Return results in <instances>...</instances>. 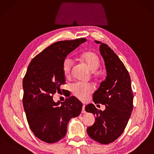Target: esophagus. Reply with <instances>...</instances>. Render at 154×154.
<instances>
[{
  "instance_id": "34e87169",
  "label": "esophagus",
  "mask_w": 154,
  "mask_h": 154,
  "mask_svg": "<svg viewBox=\"0 0 154 154\" xmlns=\"http://www.w3.org/2000/svg\"><path fill=\"white\" fill-rule=\"evenodd\" d=\"M85 106H86V105H83V106H82V113H86V110H85Z\"/></svg>"
}]
</instances>
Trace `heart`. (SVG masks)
Here are the masks:
<instances>
[{
  "label": "heart",
  "mask_w": 154,
  "mask_h": 154,
  "mask_svg": "<svg viewBox=\"0 0 154 154\" xmlns=\"http://www.w3.org/2000/svg\"><path fill=\"white\" fill-rule=\"evenodd\" d=\"M82 62L86 64L88 67L93 71L96 70L100 66V60L99 56L93 51H88L82 53L79 57ZM72 61L69 58H66L63 63V72L66 78H69L71 75ZM94 91V86L91 84H84L77 82L73 84L71 87L72 94L79 100H86L89 95Z\"/></svg>",
  "instance_id": "obj_1"
}]
</instances>
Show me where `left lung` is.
Wrapping results in <instances>:
<instances>
[{"instance_id":"8db88e82","label":"left lung","mask_w":154,"mask_h":154,"mask_svg":"<svg viewBox=\"0 0 154 154\" xmlns=\"http://www.w3.org/2000/svg\"><path fill=\"white\" fill-rule=\"evenodd\" d=\"M100 44V51L104 59L106 77L94 93L95 104L105 105L104 111L98 110L93 104L85 110L96 116L93 126L87 133L94 141L106 145L116 140L126 128L133 109V93L128 71L117 54L106 44Z\"/></svg>"}]
</instances>
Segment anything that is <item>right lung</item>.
Wrapping results in <instances>:
<instances>
[{
  "mask_svg": "<svg viewBox=\"0 0 154 154\" xmlns=\"http://www.w3.org/2000/svg\"><path fill=\"white\" fill-rule=\"evenodd\" d=\"M86 41L81 38L56 42L34 57L28 65L23 81V105L32 131L46 143L64 138L70 119L81 112L82 103L75 96L57 103L53 96L65 84L62 66L66 56Z\"/></svg>",
  "mask_w": 154,
  "mask_h": 154,
  "instance_id": "add662e5",
  "label": "right lung"
}]
</instances>
